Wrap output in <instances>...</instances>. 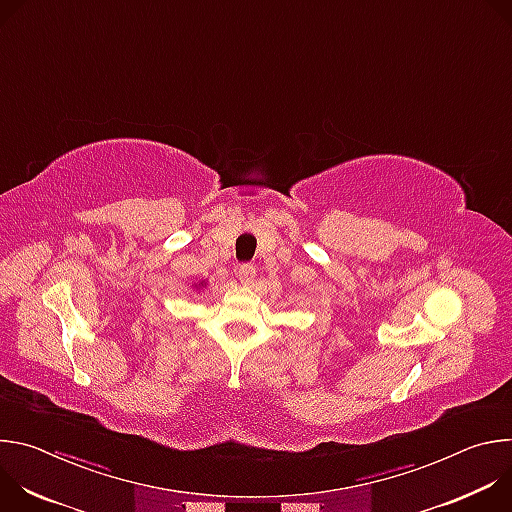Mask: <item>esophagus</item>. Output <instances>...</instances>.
Masks as SVG:
<instances>
[{
	"label": "esophagus",
	"mask_w": 512,
	"mask_h": 512,
	"mask_svg": "<svg viewBox=\"0 0 512 512\" xmlns=\"http://www.w3.org/2000/svg\"><path fill=\"white\" fill-rule=\"evenodd\" d=\"M255 273H257V269H255V265H251V263H243V265L239 267V271H237L241 283H251V281L255 279Z\"/></svg>",
	"instance_id": "1"
}]
</instances>
